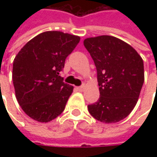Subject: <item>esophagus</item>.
Returning <instances> with one entry per match:
<instances>
[{"label": "esophagus", "mask_w": 157, "mask_h": 157, "mask_svg": "<svg viewBox=\"0 0 157 157\" xmlns=\"http://www.w3.org/2000/svg\"><path fill=\"white\" fill-rule=\"evenodd\" d=\"M77 89L79 91V92H83L84 90H85V86H78V87H77Z\"/></svg>", "instance_id": "34e87169"}]
</instances>
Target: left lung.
Returning a JSON list of instances; mask_svg holds the SVG:
<instances>
[{
    "label": "left lung",
    "instance_id": "left-lung-1",
    "mask_svg": "<svg viewBox=\"0 0 157 157\" xmlns=\"http://www.w3.org/2000/svg\"><path fill=\"white\" fill-rule=\"evenodd\" d=\"M84 45L94 59L100 86V99L88 105V111L101 122H118L137 103L144 82L143 60L132 46L112 36L89 37Z\"/></svg>",
    "mask_w": 157,
    "mask_h": 157
}]
</instances>
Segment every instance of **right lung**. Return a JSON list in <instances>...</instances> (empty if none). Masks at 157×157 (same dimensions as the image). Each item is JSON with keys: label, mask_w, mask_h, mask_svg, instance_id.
Wrapping results in <instances>:
<instances>
[{"label": "right lung", "mask_w": 157, "mask_h": 157, "mask_svg": "<svg viewBox=\"0 0 157 157\" xmlns=\"http://www.w3.org/2000/svg\"><path fill=\"white\" fill-rule=\"evenodd\" d=\"M79 40L61 31H45L29 41L15 56L12 72L15 97L35 121L49 122L64 110L73 86L65 84L59 73Z\"/></svg>", "instance_id": "1"}]
</instances>
